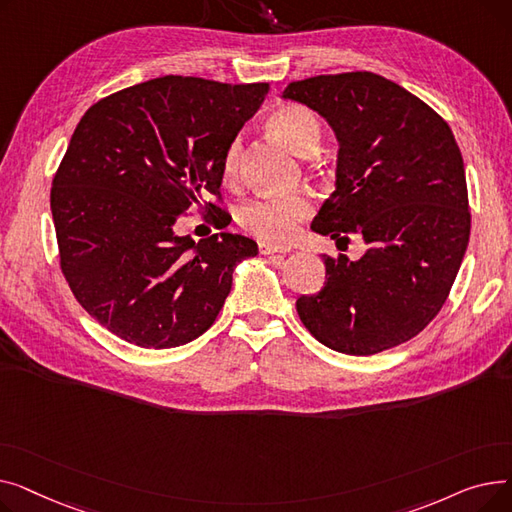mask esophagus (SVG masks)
<instances>
[{
    "label": "esophagus",
    "instance_id": "obj_1",
    "mask_svg": "<svg viewBox=\"0 0 512 512\" xmlns=\"http://www.w3.org/2000/svg\"><path fill=\"white\" fill-rule=\"evenodd\" d=\"M290 247H278V245H272V242H259V253L261 255H276V253H288Z\"/></svg>",
    "mask_w": 512,
    "mask_h": 512
}]
</instances>
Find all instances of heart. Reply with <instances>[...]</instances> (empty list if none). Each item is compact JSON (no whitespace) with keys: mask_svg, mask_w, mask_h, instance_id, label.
Returning a JSON list of instances; mask_svg holds the SVG:
<instances>
[{"mask_svg":"<svg viewBox=\"0 0 512 512\" xmlns=\"http://www.w3.org/2000/svg\"><path fill=\"white\" fill-rule=\"evenodd\" d=\"M270 130L290 149L305 153L319 141V122L315 114L303 105L290 103L282 105L270 118ZM240 141L234 139L224 153V176L234 178L238 172ZM311 213V203L303 195H263L242 203L236 211L238 224L251 234L282 242L292 238L299 230V224Z\"/></svg>","mask_w":512,"mask_h":512,"instance_id":"1","label":"heart"}]
</instances>
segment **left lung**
I'll use <instances>...</instances> for the list:
<instances>
[{"instance_id": "8db88e82", "label": "left lung", "mask_w": 512, "mask_h": 512, "mask_svg": "<svg viewBox=\"0 0 512 512\" xmlns=\"http://www.w3.org/2000/svg\"><path fill=\"white\" fill-rule=\"evenodd\" d=\"M336 134V188L311 230L359 234L361 259L326 263V286L297 301L305 328L332 351L367 357L417 336L442 309L463 263L471 213L450 126L419 97L373 72L290 83Z\"/></svg>"}]
</instances>
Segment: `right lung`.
Returning <instances> with one entry per match:
<instances>
[{"mask_svg":"<svg viewBox=\"0 0 512 512\" xmlns=\"http://www.w3.org/2000/svg\"><path fill=\"white\" fill-rule=\"evenodd\" d=\"M270 85L161 76L91 105L51 186L60 263L83 309L141 348H174L211 328L234 267L259 253L230 232L195 242L176 222L191 207L226 211L224 153Z\"/></svg>","mask_w":512,"mask_h":512,"instance_id":"right-lung-1","label":"right lung"}]
</instances>
